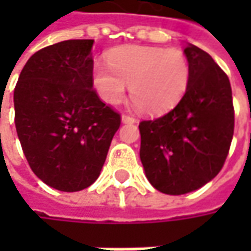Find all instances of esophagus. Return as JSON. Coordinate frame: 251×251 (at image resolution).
I'll use <instances>...</instances> for the list:
<instances>
[{"label": "esophagus", "mask_w": 251, "mask_h": 251, "mask_svg": "<svg viewBox=\"0 0 251 251\" xmlns=\"http://www.w3.org/2000/svg\"><path fill=\"white\" fill-rule=\"evenodd\" d=\"M121 121H123L124 124H134V123H137V120H135L134 117L128 116V114H123V116H121Z\"/></svg>", "instance_id": "34e87169"}]
</instances>
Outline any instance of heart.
<instances>
[{"instance_id": "heart-1", "label": "heart", "mask_w": 251, "mask_h": 251, "mask_svg": "<svg viewBox=\"0 0 251 251\" xmlns=\"http://www.w3.org/2000/svg\"><path fill=\"white\" fill-rule=\"evenodd\" d=\"M107 64L92 71L93 88L103 101L116 106L130 86L132 103L147 114L173 109L187 91L190 65L180 50L127 46L113 50Z\"/></svg>"}]
</instances>
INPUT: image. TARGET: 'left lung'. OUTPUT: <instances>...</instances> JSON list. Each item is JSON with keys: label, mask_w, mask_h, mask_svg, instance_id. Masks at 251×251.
I'll use <instances>...</instances> for the list:
<instances>
[{"label": "left lung", "mask_w": 251, "mask_h": 251, "mask_svg": "<svg viewBox=\"0 0 251 251\" xmlns=\"http://www.w3.org/2000/svg\"><path fill=\"white\" fill-rule=\"evenodd\" d=\"M188 88L177 106L140 123V158L150 183L180 196L211 181L225 163L235 127L227 75L212 57L187 43Z\"/></svg>", "instance_id": "obj_1"}]
</instances>
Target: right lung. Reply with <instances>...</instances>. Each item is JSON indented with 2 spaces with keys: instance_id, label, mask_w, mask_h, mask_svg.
Returning a JSON list of instances; mask_svg holds the SVG:
<instances>
[{
  "instance_id": "obj_1",
  "label": "right lung",
  "mask_w": 251,
  "mask_h": 251,
  "mask_svg": "<svg viewBox=\"0 0 251 251\" xmlns=\"http://www.w3.org/2000/svg\"><path fill=\"white\" fill-rule=\"evenodd\" d=\"M93 40H65L34 53L14 92L15 126L33 173L60 191L99 177L120 114L93 91Z\"/></svg>"
}]
</instances>
